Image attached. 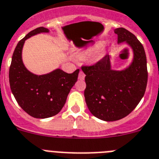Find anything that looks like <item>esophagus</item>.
<instances>
[{"label":"esophagus","mask_w":159,"mask_h":159,"mask_svg":"<svg viewBox=\"0 0 159 159\" xmlns=\"http://www.w3.org/2000/svg\"><path fill=\"white\" fill-rule=\"evenodd\" d=\"M85 77V74L83 72V70H80V73H79V80H84Z\"/></svg>","instance_id":"34e87169"}]
</instances>
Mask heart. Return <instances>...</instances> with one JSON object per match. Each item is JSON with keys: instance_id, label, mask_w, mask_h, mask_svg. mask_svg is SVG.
I'll return each mask as SVG.
<instances>
[{"instance_id": "heart-1", "label": "heart", "mask_w": 159, "mask_h": 159, "mask_svg": "<svg viewBox=\"0 0 159 159\" xmlns=\"http://www.w3.org/2000/svg\"><path fill=\"white\" fill-rule=\"evenodd\" d=\"M99 50H100V46L92 47V48L89 49L88 51L79 54V56L80 57V58H87V57L94 56V55H96L98 53Z\"/></svg>"}]
</instances>
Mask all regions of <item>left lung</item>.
<instances>
[{
    "label": "left lung",
    "mask_w": 159,
    "mask_h": 159,
    "mask_svg": "<svg viewBox=\"0 0 159 159\" xmlns=\"http://www.w3.org/2000/svg\"><path fill=\"white\" fill-rule=\"evenodd\" d=\"M114 32L118 43H127L132 48V63L125 70H112L110 57L107 55L92 66L81 67L86 75L87 106L93 116L105 121L120 120L129 114L144 96L148 80L142 43L125 28H117Z\"/></svg>",
    "instance_id": "left-lung-1"
}]
</instances>
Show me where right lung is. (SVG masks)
Returning <instances> with one entry per match:
<instances>
[{
  "instance_id": "right-lung-1",
  "label": "right lung",
  "mask_w": 159,
  "mask_h": 159,
  "mask_svg": "<svg viewBox=\"0 0 159 159\" xmlns=\"http://www.w3.org/2000/svg\"><path fill=\"white\" fill-rule=\"evenodd\" d=\"M48 32L47 28L39 27L19 41L9 67V84L15 99L23 110L35 118H47L60 112L80 72L79 69L71 74L56 69L37 75L25 68L21 59L25 41L38 34Z\"/></svg>"
}]
</instances>
